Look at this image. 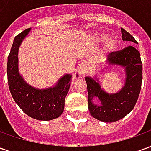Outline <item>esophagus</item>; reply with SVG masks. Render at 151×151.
I'll return each instance as SVG.
<instances>
[{"label":"esophagus","mask_w":151,"mask_h":151,"mask_svg":"<svg viewBox=\"0 0 151 151\" xmlns=\"http://www.w3.org/2000/svg\"><path fill=\"white\" fill-rule=\"evenodd\" d=\"M86 64L85 62H83V61H82V62L80 63L78 65V71L79 74L81 76H83L84 74H85L86 71Z\"/></svg>","instance_id":"esophagus-1"}]
</instances>
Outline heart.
<instances>
[{
  "mask_svg": "<svg viewBox=\"0 0 151 151\" xmlns=\"http://www.w3.org/2000/svg\"><path fill=\"white\" fill-rule=\"evenodd\" d=\"M108 35L105 34V33H98V34H96L95 37V40L96 43H101L103 42H104L105 40H108L106 41V43H105V51L106 52H112L114 50L116 49V47L117 45V42L116 40L113 39V38H109Z\"/></svg>",
  "mask_w": 151,
  "mask_h": 151,
  "instance_id": "obj_1",
  "label": "heart"
}]
</instances>
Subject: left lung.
<instances>
[{"instance_id":"left-lung-1","label":"left lung","mask_w":151,"mask_h":151,"mask_svg":"<svg viewBox=\"0 0 151 151\" xmlns=\"http://www.w3.org/2000/svg\"><path fill=\"white\" fill-rule=\"evenodd\" d=\"M122 40L137 43L131 35L121 28ZM108 65H119L125 69V83L120 91L115 94L105 92L99 80L86 77L88 92V108L92 116L104 122H114L129 113L136 104L142 81V64L139 52L133 46L113 52L108 55ZM99 100L95 104L94 99Z\"/></svg>"}]
</instances>
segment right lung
Returning <instances> with one entry per match:
<instances>
[{"label": "right lung", "instance_id": "1", "mask_svg": "<svg viewBox=\"0 0 151 151\" xmlns=\"http://www.w3.org/2000/svg\"><path fill=\"white\" fill-rule=\"evenodd\" d=\"M30 31L31 28L25 30L14 40L7 62L9 88L15 103L27 116L35 120H51L58 118L64 111L72 75H64L56 85L44 90L32 87L25 82L18 72V52Z\"/></svg>", "mask_w": 151, "mask_h": 151}]
</instances>
